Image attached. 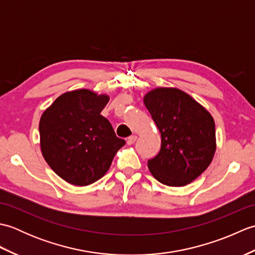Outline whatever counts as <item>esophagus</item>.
<instances>
[{
  "instance_id": "1",
  "label": "esophagus",
  "mask_w": 255,
  "mask_h": 255,
  "mask_svg": "<svg viewBox=\"0 0 255 255\" xmlns=\"http://www.w3.org/2000/svg\"><path fill=\"white\" fill-rule=\"evenodd\" d=\"M137 140V136H130L129 137L128 139H127V143L130 145V144H133L134 143V141H136Z\"/></svg>"
}]
</instances>
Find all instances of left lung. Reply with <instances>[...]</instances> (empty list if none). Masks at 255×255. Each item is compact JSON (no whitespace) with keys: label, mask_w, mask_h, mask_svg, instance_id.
Segmentation results:
<instances>
[{"label":"left lung","mask_w":255,"mask_h":255,"mask_svg":"<svg viewBox=\"0 0 255 255\" xmlns=\"http://www.w3.org/2000/svg\"><path fill=\"white\" fill-rule=\"evenodd\" d=\"M143 103L161 133L160 152L148 161L151 174L167 186L187 185L213 161V116L191 95L175 88L150 91Z\"/></svg>","instance_id":"8db88e82"}]
</instances>
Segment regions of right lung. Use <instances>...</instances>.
<instances>
[{"label": "right lung", "instance_id": "obj_1", "mask_svg": "<svg viewBox=\"0 0 255 255\" xmlns=\"http://www.w3.org/2000/svg\"><path fill=\"white\" fill-rule=\"evenodd\" d=\"M108 101L106 94L74 90L59 96L40 117L42 156L72 185L86 186L100 180L126 143L101 115Z\"/></svg>", "mask_w": 255, "mask_h": 255}]
</instances>
